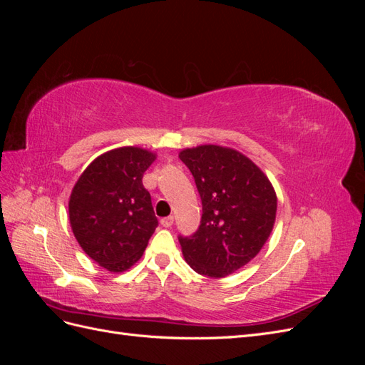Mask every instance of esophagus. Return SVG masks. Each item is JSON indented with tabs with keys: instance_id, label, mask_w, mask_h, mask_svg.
<instances>
[{
	"instance_id": "esophagus-1",
	"label": "esophagus",
	"mask_w": 365,
	"mask_h": 365,
	"mask_svg": "<svg viewBox=\"0 0 365 365\" xmlns=\"http://www.w3.org/2000/svg\"><path fill=\"white\" fill-rule=\"evenodd\" d=\"M161 225L164 227V228H169V227H172V224H173V216H168V217H163L161 220Z\"/></svg>"
}]
</instances>
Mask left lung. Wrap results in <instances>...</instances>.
<instances>
[{"mask_svg": "<svg viewBox=\"0 0 365 365\" xmlns=\"http://www.w3.org/2000/svg\"><path fill=\"white\" fill-rule=\"evenodd\" d=\"M180 158L202 201L200 227L178 237L184 259L197 274L225 277L245 267L268 240L277 196L264 173L235 149L205 145L184 149Z\"/></svg>", "mask_w": 365, "mask_h": 365, "instance_id": "8db88e82", "label": "left lung"}]
</instances>
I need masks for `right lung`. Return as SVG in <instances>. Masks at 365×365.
Returning a JSON list of instances; mask_svg holds the SVG:
<instances>
[{"mask_svg":"<svg viewBox=\"0 0 365 365\" xmlns=\"http://www.w3.org/2000/svg\"><path fill=\"white\" fill-rule=\"evenodd\" d=\"M155 160L140 148H120L97 157L77 180L68 213L82 250L113 272L130 268L148 247L158 219L143 173Z\"/></svg>","mask_w":365,"mask_h":365,"instance_id":"right-lung-1","label":"right lung"}]
</instances>
